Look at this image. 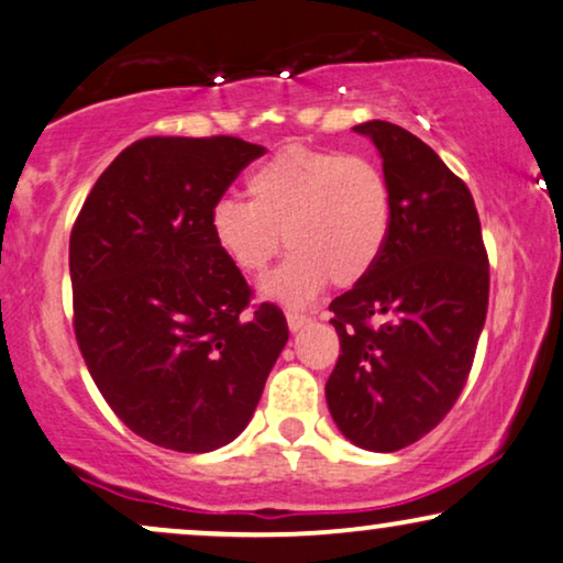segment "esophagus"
Instances as JSON below:
<instances>
[{
    "instance_id": "esophagus-1",
    "label": "esophagus",
    "mask_w": 563,
    "mask_h": 563,
    "mask_svg": "<svg viewBox=\"0 0 563 563\" xmlns=\"http://www.w3.org/2000/svg\"><path fill=\"white\" fill-rule=\"evenodd\" d=\"M286 319H288V329H290V332H298V329L306 327V324H309V321H311L309 313H301V311H288Z\"/></svg>"
}]
</instances>
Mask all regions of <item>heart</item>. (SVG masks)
Returning a JSON list of instances; mask_svg holds the SVG:
<instances>
[{"mask_svg":"<svg viewBox=\"0 0 563 563\" xmlns=\"http://www.w3.org/2000/svg\"><path fill=\"white\" fill-rule=\"evenodd\" d=\"M246 198L211 211L213 242L244 275L265 273L286 239L288 260L262 294L303 306L327 288L355 286L386 252L394 229L391 185L365 156L290 146L246 177Z\"/></svg>","mask_w":563,"mask_h":563,"instance_id":"1","label":"heart"}]
</instances>
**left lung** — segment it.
<instances>
[{
    "label": "left lung",
    "mask_w": 563,
    "mask_h": 563,
    "mask_svg": "<svg viewBox=\"0 0 563 563\" xmlns=\"http://www.w3.org/2000/svg\"><path fill=\"white\" fill-rule=\"evenodd\" d=\"M394 195L378 265L329 303L340 357L327 404L365 451H401L453 409L489 306V257L466 183L401 125L368 120Z\"/></svg>",
    "instance_id": "1"
}]
</instances>
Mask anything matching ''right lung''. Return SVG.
Here are the masks:
<instances>
[{
  "label": "right lung",
  "mask_w": 563,
  "mask_h": 563,
  "mask_svg": "<svg viewBox=\"0 0 563 563\" xmlns=\"http://www.w3.org/2000/svg\"><path fill=\"white\" fill-rule=\"evenodd\" d=\"M265 146L141 139L102 172L69 239L74 334L120 422L208 453L250 424L288 324L223 257L211 211Z\"/></svg>",
  "instance_id": "obj_1"
}]
</instances>
